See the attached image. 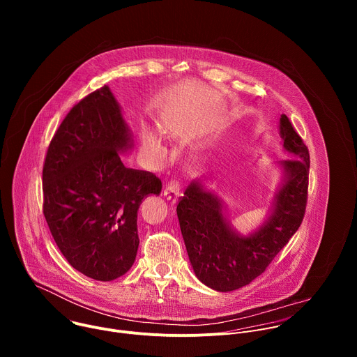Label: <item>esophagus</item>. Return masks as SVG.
Wrapping results in <instances>:
<instances>
[{
    "instance_id": "1",
    "label": "esophagus",
    "mask_w": 357,
    "mask_h": 357,
    "mask_svg": "<svg viewBox=\"0 0 357 357\" xmlns=\"http://www.w3.org/2000/svg\"><path fill=\"white\" fill-rule=\"evenodd\" d=\"M181 195V185L178 181H171L165 185V189H164V196L168 199V200H172L175 202Z\"/></svg>"
}]
</instances>
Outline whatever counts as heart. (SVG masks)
I'll return each mask as SVG.
<instances>
[{"mask_svg":"<svg viewBox=\"0 0 357 357\" xmlns=\"http://www.w3.org/2000/svg\"><path fill=\"white\" fill-rule=\"evenodd\" d=\"M142 142L148 149L154 152L155 157H158L160 160L165 158L167 151L162 146V144H161V141H160V138L157 137L155 132H152L151 130H144L142 131Z\"/></svg>","mask_w":357,"mask_h":357,"instance_id":"b5f03b06","label":"heart"}]
</instances>
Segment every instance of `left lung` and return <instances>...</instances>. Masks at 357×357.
<instances>
[{
	"label": "left lung",
	"instance_id": "obj_1",
	"mask_svg": "<svg viewBox=\"0 0 357 357\" xmlns=\"http://www.w3.org/2000/svg\"><path fill=\"white\" fill-rule=\"evenodd\" d=\"M284 149L294 157L280 161L282 182L264 223L248 236L238 234L223 215L222 202L193 181L176 213L192 268L205 285L229 292L261 275L302 223L308 199L310 152L285 114L280 119Z\"/></svg>",
	"mask_w": 357,
	"mask_h": 357
}]
</instances>
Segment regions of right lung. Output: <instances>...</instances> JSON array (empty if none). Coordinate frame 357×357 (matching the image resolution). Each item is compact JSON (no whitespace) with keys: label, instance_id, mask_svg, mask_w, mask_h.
<instances>
[{"label":"right lung","instance_id":"add662e5","mask_svg":"<svg viewBox=\"0 0 357 357\" xmlns=\"http://www.w3.org/2000/svg\"><path fill=\"white\" fill-rule=\"evenodd\" d=\"M132 132L109 86L68 113L49 144L42 171L43 215L68 263L97 281L124 275L139 244L137 212L160 195L161 179L127 168Z\"/></svg>","mask_w":357,"mask_h":357}]
</instances>
